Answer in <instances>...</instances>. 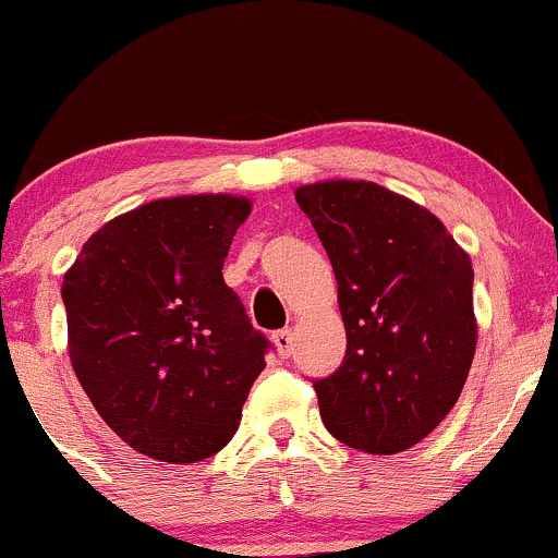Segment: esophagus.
Returning a JSON list of instances; mask_svg holds the SVG:
<instances>
[{"label": "esophagus", "instance_id": "obj_1", "mask_svg": "<svg viewBox=\"0 0 558 558\" xmlns=\"http://www.w3.org/2000/svg\"><path fill=\"white\" fill-rule=\"evenodd\" d=\"M274 345H277L279 356H292V349H295V340H292V329H279L274 332Z\"/></svg>", "mask_w": 558, "mask_h": 558}]
</instances>
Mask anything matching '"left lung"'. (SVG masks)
<instances>
[{
	"label": "left lung",
	"instance_id": "obj_1",
	"mask_svg": "<svg viewBox=\"0 0 558 558\" xmlns=\"http://www.w3.org/2000/svg\"><path fill=\"white\" fill-rule=\"evenodd\" d=\"M325 244L345 325V356L314 380L327 430L393 454L447 417L476 351L473 268L441 220L367 181L295 191Z\"/></svg>",
	"mask_w": 558,
	"mask_h": 558
}]
</instances>
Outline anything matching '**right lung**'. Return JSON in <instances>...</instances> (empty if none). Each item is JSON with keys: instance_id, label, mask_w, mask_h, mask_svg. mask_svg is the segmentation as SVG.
<instances>
[{"instance_id": "add662e5", "label": "right lung", "mask_w": 558, "mask_h": 558, "mask_svg": "<svg viewBox=\"0 0 558 558\" xmlns=\"http://www.w3.org/2000/svg\"><path fill=\"white\" fill-rule=\"evenodd\" d=\"M250 199H157L95 231L63 279L69 353L119 439L161 463H196L236 434L271 351L223 281Z\"/></svg>"}]
</instances>
